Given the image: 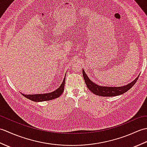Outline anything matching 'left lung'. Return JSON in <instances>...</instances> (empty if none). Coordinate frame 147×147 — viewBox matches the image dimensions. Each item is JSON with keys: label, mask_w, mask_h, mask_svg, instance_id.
Masks as SVG:
<instances>
[{"label": "left lung", "mask_w": 147, "mask_h": 147, "mask_svg": "<svg viewBox=\"0 0 147 147\" xmlns=\"http://www.w3.org/2000/svg\"><path fill=\"white\" fill-rule=\"evenodd\" d=\"M83 76L86 83V85L90 91L96 95L102 96H114L123 94V93L126 92L127 91H128L135 85L139 77L138 76L131 83L127 84V85L119 87H110L97 85L96 83L92 82L89 79L88 76L86 74L84 69H83Z\"/></svg>", "instance_id": "obj_1"}]
</instances>
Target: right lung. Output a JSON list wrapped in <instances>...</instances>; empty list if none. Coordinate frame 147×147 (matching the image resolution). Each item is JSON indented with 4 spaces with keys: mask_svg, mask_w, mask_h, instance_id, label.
Wrapping results in <instances>:
<instances>
[{
    "mask_svg": "<svg viewBox=\"0 0 147 147\" xmlns=\"http://www.w3.org/2000/svg\"><path fill=\"white\" fill-rule=\"evenodd\" d=\"M66 74V73H65ZM65 78L63 80L61 86L59 88L55 90V91L47 93H42V94H35V95H24L23 93H21L24 97L28 98L34 102H43V101H47V100H51L52 99H54L60 96L62 93L64 92V85H65Z\"/></svg>",
    "mask_w": 147,
    "mask_h": 147,
    "instance_id": "1",
    "label": "right lung"
}]
</instances>
